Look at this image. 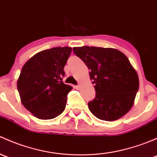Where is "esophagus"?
I'll return each instance as SVG.
<instances>
[{
  "mask_svg": "<svg viewBox=\"0 0 157 157\" xmlns=\"http://www.w3.org/2000/svg\"><path fill=\"white\" fill-rule=\"evenodd\" d=\"M76 88H77V89H80V84H79V85H77V86H76Z\"/></svg>",
  "mask_w": 157,
  "mask_h": 157,
  "instance_id": "obj_1",
  "label": "esophagus"
}]
</instances>
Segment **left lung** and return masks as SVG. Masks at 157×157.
<instances>
[{"label":"left lung","mask_w":157,"mask_h":157,"mask_svg":"<svg viewBox=\"0 0 157 157\" xmlns=\"http://www.w3.org/2000/svg\"><path fill=\"white\" fill-rule=\"evenodd\" d=\"M74 52L90 70L95 98L89 109L97 118L113 121L132 108L139 88L136 71L118 49L95 47H74Z\"/></svg>","instance_id":"8db88e82"}]
</instances>
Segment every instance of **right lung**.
Returning <instances> with one entry per match:
<instances>
[{"mask_svg": "<svg viewBox=\"0 0 157 157\" xmlns=\"http://www.w3.org/2000/svg\"><path fill=\"white\" fill-rule=\"evenodd\" d=\"M71 47H54L37 52L23 65L17 89L23 106L40 120H50L65 110L72 86L62 82Z\"/></svg>", "mask_w": 157, "mask_h": 157, "instance_id": "obj_1", "label": "right lung"}]
</instances>
